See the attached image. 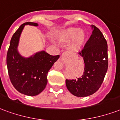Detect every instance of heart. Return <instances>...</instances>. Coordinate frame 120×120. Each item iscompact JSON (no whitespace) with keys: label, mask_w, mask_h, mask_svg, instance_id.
<instances>
[{"label":"heart","mask_w":120,"mask_h":120,"mask_svg":"<svg viewBox=\"0 0 120 120\" xmlns=\"http://www.w3.org/2000/svg\"><path fill=\"white\" fill-rule=\"evenodd\" d=\"M61 36L64 40H70L74 38L73 41V46L79 48L83 45L85 40V34L79 28L70 27L64 30L61 34Z\"/></svg>","instance_id":"obj_1"}]
</instances>
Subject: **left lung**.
Wrapping results in <instances>:
<instances>
[{
    "mask_svg": "<svg viewBox=\"0 0 120 120\" xmlns=\"http://www.w3.org/2000/svg\"><path fill=\"white\" fill-rule=\"evenodd\" d=\"M93 34L79 54L84 58V71L80 78L68 80V90L77 97L93 94L103 84L108 67V45L103 33L94 25Z\"/></svg>",
    "mask_w": 120,
    "mask_h": 120,
    "instance_id": "left-lung-1",
    "label": "left lung"
}]
</instances>
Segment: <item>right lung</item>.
<instances>
[{"label":"right lung","mask_w":120,"mask_h":120,"mask_svg":"<svg viewBox=\"0 0 120 120\" xmlns=\"http://www.w3.org/2000/svg\"><path fill=\"white\" fill-rule=\"evenodd\" d=\"M38 26L35 22H27L20 26L12 36L7 53V66L11 82L17 91L33 96L41 93L47 84V75L60 55H50L45 51L29 58L22 56L17 51L20 35L24 26Z\"/></svg>","instance_id":"obj_1"}]
</instances>
